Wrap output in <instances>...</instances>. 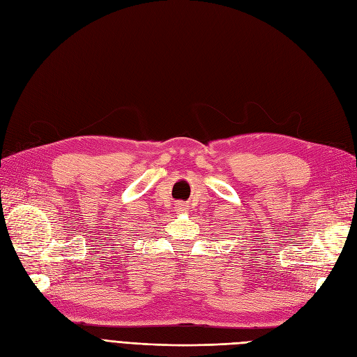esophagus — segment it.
Masks as SVG:
<instances>
[{"label":"esophagus","instance_id":"esophagus-1","mask_svg":"<svg viewBox=\"0 0 357 357\" xmlns=\"http://www.w3.org/2000/svg\"><path fill=\"white\" fill-rule=\"evenodd\" d=\"M176 208L180 211V213H186V211H188V206L186 204H178Z\"/></svg>","mask_w":357,"mask_h":357}]
</instances>
